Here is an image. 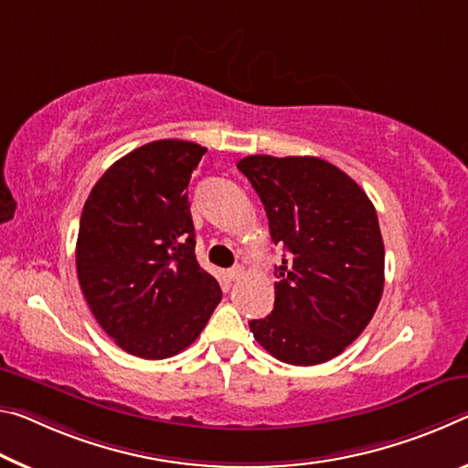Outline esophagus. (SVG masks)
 I'll return each instance as SVG.
<instances>
[{
  "mask_svg": "<svg viewBox=\"0 0 468 468\" xmlns=\"http://www.w3.org/2000/svg\"><path fill=\"white\" fill-rule=\"evenodd\" d=\"M243 277V269L241 266H233V269L227 271V279L229 281H239Z\"/></svg>",
  "mask_w": 468,
  "mask_h": 468,
  "instance_id": "34e87169",
  "label": "esophagus"
}]
</instances>
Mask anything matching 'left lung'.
<instances>
[{
  "mask_svg": "<svg viewBox=\"0 0 468 468\" xmlns=\"http://www.w3.org/2000/svg\"><path fill=\"white\" fill-rule=\"evenodd\" d=\"M264 204L274 243V308L250 331L274 358L313 367L365 331L383 293L385 248L375 206L344 170L314 155L237 162Z\"/></svg>",
  "mask_w": 468,
  "mask_h": 468,
  "instance_id": "1",
  "label": "left lung"
}]
</instances>
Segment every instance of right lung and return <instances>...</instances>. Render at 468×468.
<instances>
[{
	"instance_id": "1",
	"label": "right lung",
	"mask_w": 468,
	"mask_h": 468,
	"mask_svg": "<svg viewBox=\"0 0 468 468\" xmlns=\"http://www.w3.org/2000/svg\"><path fill=\"white\" fill-rule=\"evenodd\" d=\"M204 154L181 139L141 145L101 175L80 214V292L100 327L139 358L189 347L222 298L197 264L185 191Z\"/></svg>"
}]
</instances>
